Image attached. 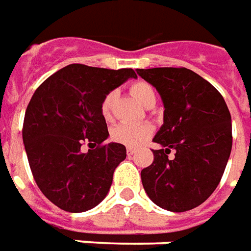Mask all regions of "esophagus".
Wrapping results in <instances>:
<instances>
[{
  "label": "esophagus",
  "instance_id": "obj_1",
  "mask_svg": "<svg viewBox=\"0 0 251 251\" xmlns=\"http://www.w3.org/2000/svg\"><path fill=\"white\" fill-rule=\"evenodd\" d=\"M134 152H135V149H131V147H127V154H128V155H132Z\"/></svg>",
  "mask_w": 251,
  "mask_h": 251
}]
</instances>
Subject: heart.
I'll use <instances>...</instances> for the list:
<instances>
[{
    "instance_id": "b5f03b06",
    "label": "heart",
    "mask_w": 251,
    "mask_h": 251,
    "mask_svg": "<svg viewBox=\"0 0 251 251\" xmlns=\"http://www.w3.org/2000/svg\"><path fill=\"white\" fill-rule=\"evenodd\" d=\"M131 92L138 100L147 108L155 104L157 94L150 83L145 81H136L131 85ZM116 99V90H111L104 96L101 101L100 111L105 120H109L112 116V108ZM152 135V127L149 124H132V123H120L111 131V138L113 142L127 147H138Z\"/></svg>"
}]
</instances>
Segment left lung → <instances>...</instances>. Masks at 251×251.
I'll return each mask as SVG.
<instances>
[{"label":"left lung","instance_id":"left-lung-1","mask_svg":"<svg viewBox=\"0 0 251 251\" xmlns=\"http://www.w3.org/2000/svg\"><path fill=\"white\" fill-rule=\"evenodd\" d=\"M161 94L163 124L154 142V161L142 170L147 196L158 207L185 212L219 185L232 147L231 115L223 96L185 67L138 69ZM175 151V157L168 154Z\"/></svg>","mask_w":251,"mask_h":251}]
</instances>
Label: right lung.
<instances>
[{
  "mask_svg": "<svg viewBox=\"0 0 251 251\" xmlns=\"http://www.w3.org/2000/svg\"><path fill=\"white\" fill-rule=\"evenodd\" d=\"M132 69L109 70L73 63L49 77L26 106L23 142L39 189L67 212H85L109 192L113 172L126 159V146L109 136L101 101ZM83 141L97 145L83 153Z\"/></svg>",
  "mask_w": 251,
  "mask_h": 251,
  "instance_id": "obj_1",
  "label": "right lung"
}]
</instances>
